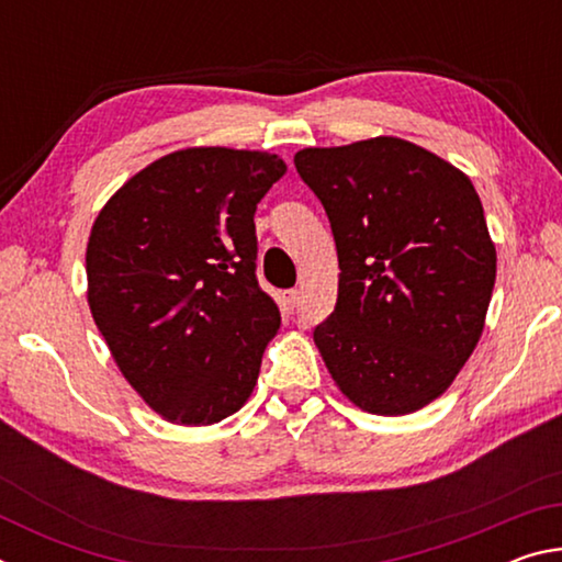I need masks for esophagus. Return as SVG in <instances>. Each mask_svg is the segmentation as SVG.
<instances>
[{"label": "esophagus", "instance_id": "esophagus-1", "mask_svg": "<svg viewBox=\"0 0 562 562\" xmlns=\"http://www.w3.org/2000/svg\"><path fill=\"white\" fill-rule=\"evenodd\" d=\"M280 300H282L284 310H294V307H297V302H300V292L297 290H284L280 294Z\"/></svg>", "mask_w": 562, "mask_h": 562}]
</instances>
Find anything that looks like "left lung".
Instances as JSON below:
<instances>
[{
	"label": "left lung",
	"instance_id": "left-lung-1",
	"mask_svg": "<svg viewBox=\"0 0 562 562\" xmlns=\"http://www.w3.org/2000/svg\"><path fill=\"white\" fill-rule=\"evenodd\" d=\"M294 168L329 217L335 312L315 345L341 394L402 416L451 386L486 322L496 247L469 178L408 140L304 148Z\"/></svg>",
	"mask_w": 562,
	"mask_h": 562
}]
</instances>
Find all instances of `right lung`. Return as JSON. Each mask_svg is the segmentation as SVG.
Wrapping results in <instances>:
<instances>
[{"label":"right lung","instance_id":"1","mask_svg":"<svg viewBox=\"0 0 562 562\" xmlns=\"http://www.w3.org/2000/svg\"><path fill=\"white\" fill-rule=\"evenodd\" d=\"M284 170L260 150H176L133 176L91 227L93 322L168 422L217 424L252 394L280 329L255 274V211Z\"/></svg>","mask_w":562,"mask_h":562}]
</instances>
